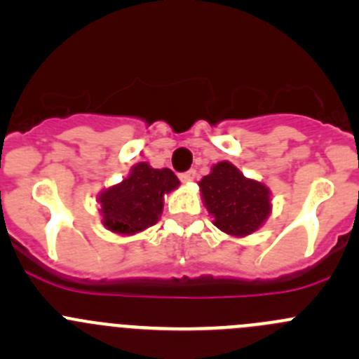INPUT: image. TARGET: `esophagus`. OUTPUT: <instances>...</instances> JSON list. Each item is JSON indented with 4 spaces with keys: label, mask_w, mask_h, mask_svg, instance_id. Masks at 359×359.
I'll return each mask as SVG.
<instances>
[{
    "label": "esophagus",
    "mask_w": 359,
    "mask_h": 359,
    "mask_svg": "<svg viewBox=\"0 0 359 359\" xmlns=\"http://www.w3.org/2000/svg\"><path fill=\"white\" fill-rule=\"evenodd\" d=\"M194 177H196V172H194V170H189V172L180 175V180H182V182H193Z\"/></svg>",
    "instance_id": "esophagus-1"
}]
</instances>
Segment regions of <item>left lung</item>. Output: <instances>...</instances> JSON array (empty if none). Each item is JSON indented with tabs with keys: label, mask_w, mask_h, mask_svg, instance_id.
Returning a JSON list of instances; mask_svg holds the SVG:
<instances>
[{
	"label": "left lung",
	"mask_w": 359,
	"mask_h": 359,
	"mask_svg": "<svg viewBox=\"0 0 359 359\" xmlns=\"http://www.w3.org/2000/svg\"><path fill=\"white\" fill-rule=\"evenodd\" d=\"M198 186L203 205L213 217V226L227 236H250L264 226L273 212L269 187L245 177L231 161L212 165Z\"/></svg>",
	"instance_id": "obj_1"
}]
</instances>
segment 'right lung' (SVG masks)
Returning a JSON list of instances; mask_svg holds the SVG:
<instances>
[{"mask_svg": "<svg viewBox=\"0 0 359 359\" xmlns=\"http://www.w3.org/2000/svg\"><path fill=\"white\" fill-rule=\"evenodd\" d=\"M180 186L170 168H153L139 161L125 179L97 194L99 213L106 229L118 236H133L161 219L165 196Z\"/></svg>", "mask_w": 359, "mask_h": 359, "instance_id": "add662e5", "label": "right lung"}]
</instances>
